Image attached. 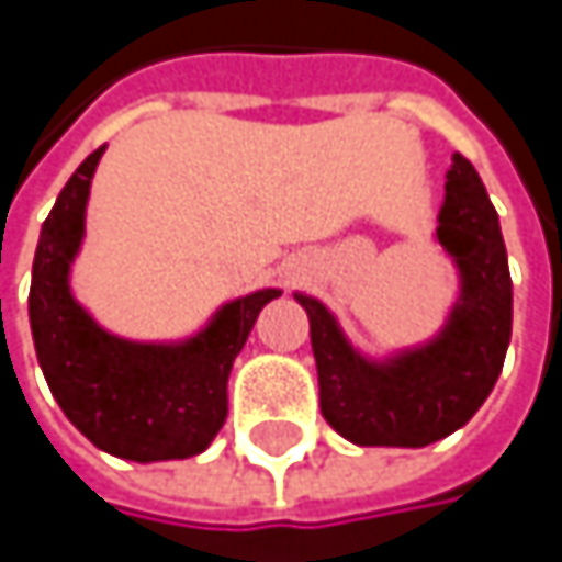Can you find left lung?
Segmentation results:
<instances>
[{"label": "left lung", "mask_w": 562, "mask_h": 562, "mask_svg": "<svg viewBox=\"0 0 562 562\" xmlns=\"http://www.w3.org/2000/svg\"><path fill=\"white\" fill-rule=\"evenodd\" d=\"M439 244L462 273V295L442 335L387 364L361 358L331 312L295 295L308 312L322 416L355 446H429L459 426L492 393L510 341V273L498 211L465 156L446 171Z\"/></svg>", "instance_id": "obj_1"}]
</instances>
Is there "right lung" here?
<instances>
[{"label": "right lung", "instance_id": "1", "mask_svg": "<svg viewBox=\"0 0 562 562\" xmlns=\"http://www.w3.org/2000/svg\"><path fill=\"white\" fill-rule=\"evenodd\" d=\"M90 153L57 194L32 267L29 318L38 364L64 416L103 452L133 462L188 459L211 446L227 419V378L260 308L280 289L227 302L181 345H136L103 331L70 295V263L83 240Z\"/></svg>", "mask_w": 562, "mask_h": 562}]
</instances>
